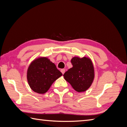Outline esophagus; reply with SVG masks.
I'll use <instances>...</instances> for the list:
<instances>
[{
  "label": "esophagus",
  "mask_w": 127,
  "mask_h": 127,
  "mask_svg": "<svg viewBox=\"0 0 127 127\" xmlns=\"http://www.w3.org/2000/svg\"><path fill=\"white\" fill-rule=\"evenodd\" d=\"M61 72H62V74H64V73H65V69H61Z\"/></svg>",
  "instance_id": "obj_1"
}]
</instances>
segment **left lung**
Returning <instances> with one entry per match:
<instances>
[{
	"label": "left lung",
	"mask_w": 127,
	"mask_h": 127,
	"mask_svg": "<svg viewBox=\"0 0 127 127\" xmlns=\"http://www.w3.org/2000/svg\"><path fill=\"white\" fill-rule=\"evenodd\" d=\"M72 67L64 74L66 81L79 93L84 92L92 85L95 77L93 63L88 57L75 56L71 60Z\"/></svg>",
	"instance_id": "8db88e82"
}]
</instances>
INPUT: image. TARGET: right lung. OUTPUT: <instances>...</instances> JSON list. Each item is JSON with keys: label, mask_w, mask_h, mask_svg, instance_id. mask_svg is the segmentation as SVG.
<instances>
[{"label": "right lung", "mask_w": 127, "mask_h": 127, "mask_svg": "<svg viewBox=\"0 0 127 127\" xmlns=\"http://www.w3.org/2000/svg\"><path fill=\"white\" fill-rule=\"evenodd\" d=\"M62 75L55 64L48 57H39L31 62L27 72V79L33 92L43 94Z\"/></svg>", "instance_id": "right-lung-1"}]
</instances>
